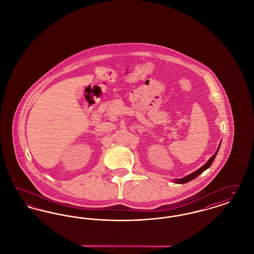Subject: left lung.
<instances>
[{
    "label": "left lung",
    "mask_w": 254,
    "mask_h": 254,
    "mask_svg": "<svg viewBox=\"0 0 254 254\" xmlns=\"http://www.w3.org/2000/svg\"><path fill=\"white\" fill-rule=\"evenodd\" d=\"M220 145H221V142H220L219 146H218L217 151H216V152H215V153H214V154H213L211 157L209 158V160H208V161L205 163V165H204L203 167H201L200 169H197V170H195L194 172L190 173V174H189L188 176H186V177H184V178L173 180V183H176V184H186V183H188V182L193 180V179H195L197 176H199L201 173H203V172L205 171V169H208V168L211 166V164L213 163L214 159H215L216 155H217L218 150H219V148H220Z\"/></svg>",
    "instance_id": "8db88e82"
}]
</instances>
